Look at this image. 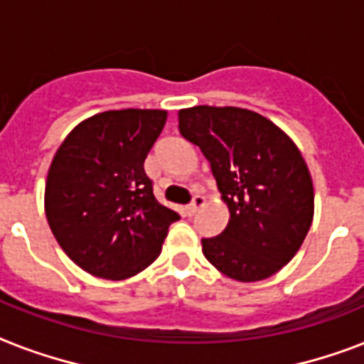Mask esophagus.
Returning <instances> with one entry per match:
<instances>
[{
    "instance_id": "34e87169",
    "label": "esophagus",
    "mask_w": 364,
    "mask_h": 364,
    "mask_svg": "<svg viewBox=\"0 0 364 364\" xmlns=\"http://www.w3.org/2000/svg\"><path fill=\"white\" fill-rule=\"evenodd\" d=\"M203 203H205V198L198 194V196L192 198L191 205H187V213H188V215H194V213H196L198 209L203 208Z\"/></svg>"
}]
</instances>
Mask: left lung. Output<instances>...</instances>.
<instances>
[{"mask_svg":"<svg viewBox=\"0 0 364 364\" xmlns=\"http://www.w3.org/2000/svg\"><path fill=\"white\" fill-rule=\"evenodd\" d=\"M179 132L211 162L230 218L202 239L209 264L239 282L269 279L294 258L314 218V185L299 147L279 125L237 106L179 110Z\"/></svg>","mask_w":364,"mask_h":364,"instance_id":"8db88e82","label":"left lung"}]
</instances>
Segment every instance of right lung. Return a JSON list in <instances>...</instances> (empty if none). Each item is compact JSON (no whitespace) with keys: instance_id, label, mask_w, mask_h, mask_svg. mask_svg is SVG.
Returning <instances> with one entry per match:
<instances>
[{"instance_id":"obj_1","label":"right lung","mask_w":364,"mask_h":364,"mask_svg":"<svg viewBox=\"0 0 364 364\" xmlns=\"http://www.w3.org/2000/svg\"><path fill=\"white\" fill-rule=\"evenodd\" d=\"M166 110H108L67 134L48 168L44 213L55 241L85 273L125 280L155 262L179 215L153 196L144 161Z\"/></svg>"}]
</instances>
